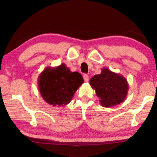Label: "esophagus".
Returning <instances> with one entry per match:
<instances>
[{"mask_svg":"<svg viewBox=\"0 0 157 157\" xmlns=\"http://www.w3.org/2000/svg\"><path fill=\"white\" fill-rule=\"evenodd\" d=\"M83 78H84V79L85 82H88V79H89V77L87 74H84V76H83Z\"/></svg>","mask_w":157,"mask_h":157,"instance_id":"obj_1","label":"esophagus"}]
</instances>
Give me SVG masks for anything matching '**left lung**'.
<instances>
[{
	"label": "left lung",
	"mask_w": 157,
	"mask_h": 157,
	"mask_svg": "<svg viewBox=\"0 0 157 157\" xmlns=\"http://www.w3.org/2000/svg\"><path fill=\"white\" fill-rule=\"evenodd\" d=\"M95 90L100 103L104 107H110L121 103L128 94L129 85L123 75L103 68L101 73L95 75L90 80Z\"/></svg>",
	"instance_id": "8db88e82"
}]
</instances>
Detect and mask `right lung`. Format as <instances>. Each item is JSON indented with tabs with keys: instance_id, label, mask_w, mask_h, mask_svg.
I'll return each instance as SVG.
<instances>
[{
	"instance_id": "obj_1",
	"label": "right lung",
	"mask_w": 157,
	"mask_h": 157,
	"mask_svg": "<svg viewBox=\"0 0 157 157\" xmlns=\"http://www.w3.org/2000/svg\"><path fill=\"white\" fill-rule=\"evenodd\" d=\"M83 82L80 73L71 72L65 63L55 67H46L38 79L42 97L53 106H63L69 103Z\"/></svg>"
}]
</instances>
